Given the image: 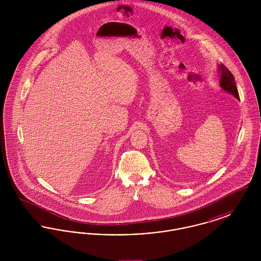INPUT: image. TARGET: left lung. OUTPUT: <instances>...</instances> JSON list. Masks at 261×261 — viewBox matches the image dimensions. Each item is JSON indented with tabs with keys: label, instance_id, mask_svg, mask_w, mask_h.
Here are the masks:
<instances>
[{
	"label": "left lung",
	"instance_id": "obj_1",
	"mask_svg": "<svg viewBox=\"0 0 261 261\" xmlns=\"http://www.w3.org/2000/svg\"><path fill=\"white\" fill-rule=\"evenodd\" d=\"M218 70L220 72V81L219 82H220L221 88L223 89L225 92L230 93L235 98L240 99H239V93H238V89H237L235 78H234L233 74L223 64H220L218 66Z\"/></svg>",
	"mask_w": 261,
	"mask_h": 261
}]
</instances>
